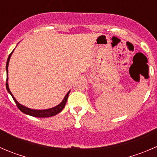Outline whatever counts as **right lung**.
Segmentation results:
<instances>
[{"instance_id": "right-lung-1", "label": "right lung", "mask_w": 157, "mask_h": 157, "mask_svg": "<svg viewBox=\"0 0 157 157\" xmlns=\"http://www.w3.org/2000/svg\"><path fill=\"white\" fill-rule=\"evenodd\" d=\"M13 51V52L10 54V55H9L7 61V64H6V71H7V83H6V88H7V92L10 93L11 96L13 97L14 102H16V104H17V107H18L19 109H20L22 112L26 114V115H31V116H33V117H37V118H48V117H52V116H54V115H56L57 114L61 112V111H62V109L64 108V106H65V104L66 102H67V98H68L69 93L70 92H71V90L67 92V93L65 95V96H64V98L63 99L62 102H61V103L58 104V105H56V106L52 107V108H50V109H33L28 108V107L25 106V105H21V104H20V102L15 99L12 93L10 92V88H9V85H8V65H9V61H10V57L11 55H12Z\"/></svg>"}]
</instances>
